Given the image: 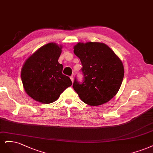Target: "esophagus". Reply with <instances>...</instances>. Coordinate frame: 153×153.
<instances>
[{
  "instance_id": "34e87169",
  "label": "esophagus",
  "mask_w": 153,
  "mask_h": 153,
  "mask_svg": "<svg viewBox=\"0 0 153 153\" xmlns=\"http://www.w3.org/2000/svg\"><path fill=\"white\" fill-rule=\"evenodd\" d=\"M70 78H71V79L72 82H73V81H74V76L72 75V76L70 77Z\"/></svg>"
}]
</instances>
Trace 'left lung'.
Wrapping results in <instances>:
<instances>
[{
	"label": "left lung",
	"instance_id": "1",
	"mask_svg": "<svg viewBox=\"0 0 153 153\" xmlns=\"http://www.w3.org/2000/svg\"><path fill=\"white\" fill-rule=\"evenodd\" d=\"M74 49L81 60L83 75L82 82L75 77L74 90L88 105H99L109 101L119 91L124 77L120 59L103 43L79 42Z\"/></svg>",
	"mask_w": 153,
	"mask_h": 153
}]
</instances>
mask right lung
Here are the masks:
<instances>
[{
	"mask_svg": "<svg viewBox=\"0 0 153 153\" xmlns=\"http://www.w3.org/2000/svg\"><path fill=\"white\" fill-rule=\"evenodd\" d=\"M62 46L56 43L43 46L29 57L22 69L24 89L33 99L44 103L56 101L66 88L72 85L68 76L62 74L58 63Z\"/></svg>",
	"mask_w": 153,
	"mask_h": 153,
	"instance_id": "add662e5",
	"label": "right lung"
}]
</instances>
